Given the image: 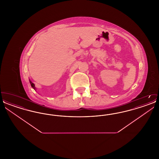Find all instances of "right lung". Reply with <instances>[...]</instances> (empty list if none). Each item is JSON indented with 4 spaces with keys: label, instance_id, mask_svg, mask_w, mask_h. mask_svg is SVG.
Masks as SVG:
<instances>
[{
    "label": "right lung",
    "instance_id": "obj_1",
    "mask_svg": "<svg viewBox=\"0 0 159 159\" xmlns=\"http://www.w3.org/2000/svg\"><path fill=\"white\" fill-rule=\"evenodd\" d=\"M30 82L31 86V87L34 89H36V88H35V86H34V83H32L31 81H30Z\"/></svg>",
    "mask_w": 159,
    "mask_h": 159
}]
</instances>
